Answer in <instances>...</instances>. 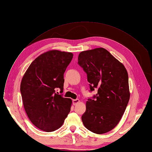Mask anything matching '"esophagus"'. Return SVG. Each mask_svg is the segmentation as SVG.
Instances as JSON below:
<instances>
[{
	"label": "esophagus",
	"mask_w": 152,
	"mask_h": 152,
	"mask_svg": "<svg viewBox=\"0 0 152 152\" xmlns=\"http://www.w3.org/2000/svg\"><path fill=\"white\" fill-rule=\"evenodd\" d=\"M72 102H73V104L74 105H75L76 104H77L78 103H79L80 102V100L79 99H74V100H73L72 101Z\"/></svg>",
	"instance_id": "esophagus-1"
}]
</instances>
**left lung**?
<instances>
[{
    "label": "left lung",
    "mask_w": 152,
    "mask_h": 152,
    "mask_svg": "<svg viewBox=\"0 0 152 152\" xmlns=\"http://www.w3.org/2000/svg\"><path fill=\"white\" fill-rule=\"evenodd\" d=\"M78 61L87 74L90 90L98 89L95 99L86 102L82 122L86 128L97 134L107 132L117 125L129 100L127 70L103 48L82 51Z\"/></svg>",
    "instance_id": "8db88e82"
}]
</instances>
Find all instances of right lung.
<instances>
[{
	"instance_id": "1",
	"label": "right lung",
	"mask_w": 152,
	"mask_h": 152,
	"mask_svg": "<svg viewBox=\"0 0 152 152\" xmlns=\"http://www.w3.org/2000/svg\"><path fill=\"white\" fill-rule=\"evenodd\" d=\"M70 52L50 50L32 61L21 80L24 110L33 124L52 132L59 129L70 111L72 101L56 93L63 91L64 74L72 61Z\"/></svg>"
}]
</instances>
